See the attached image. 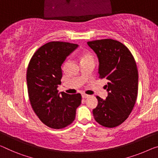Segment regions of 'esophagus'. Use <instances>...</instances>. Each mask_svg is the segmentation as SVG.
Segmentation results:
<instances>
[{
	"label": "esophagus",
	"mask_w": 158,
	"mask_h": 158,
	"mask_svg": "<svg viewBox=\"0 0 158 158\" xmlns=\"http://www.w3.org/2000/svg\"><path fill=\"white\" fill-rule=\"evenodd\" d=\"M89 95H88V94H82V98L83 99H86L87 98H89Z\"/></svg>",
	"instance_id": "obj_1"
}]
</instances>
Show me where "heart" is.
<instances>
[{
  "mask_svg": "<svg viewBox=\"0 0 158 158\" xmlns=\"http://www.w3.org/2000/svg\"><path fill=\"white\" fill-rule=\"evenodd\" d=\"M92 59V56L90 54H84L82 55L81 57V60H85V59Z\"/></svg>",
  "mask_w": 158,
  "mask_h": 158,
  "instance_id": "1",
  "label": "heart"
}]
</instances>
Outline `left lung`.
<instances>
[{
	"instance_id": "left-lung-1",
	"label": "left lung",
	"mask_w": 158,
	"mask_h": 158,
	"mask_svg": "<svg viewBox=\"0 0 158 158\" xmlns=\"http://www.w3.org/2000/svg\"><path fill=\"white\" fill-rule=\"evenodd\" d=\"M87 45L98 56L100 78L108 80L105 99L97 96L93 111L97 122L104 127L121 124L131 112L138 95V73L135 59L122 43L111 39L92 41Z\"/></svg>"
}]
</instances>
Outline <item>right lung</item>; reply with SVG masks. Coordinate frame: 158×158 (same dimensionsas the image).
Returning a JSON list of instances; mask_svg holds the SVG:
<instances>
[{"label":"right lung","instance_id":"add662e5","mask_svg":"<svg viewBox=\"0 0 158 158\" xmlns=\"http://www.w3.org/2000/svg\"><path fill=\"white\" fill-rule=\"evenodd\" d=\"M78 47L76 44L51 42L38 48L27 71L29 99L34 111L47 127L65 128L76 118L81 104L80 93H59L61 66L66 58Z\"/></svg>","mask_w":158,"mask_h":158}]
</instances>
